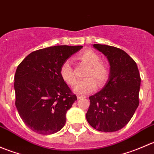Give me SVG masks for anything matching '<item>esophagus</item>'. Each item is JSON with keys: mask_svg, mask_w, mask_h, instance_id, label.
I'll list each match as a JSON object with an SVG mask.
<instances>
[{"mask_svg": "<svg viewBox=\"0 0 154 154\" xmlns=\"http://www.w3.org/2000/svg\"><path fill=\"white\" fill-rule=\"evenodd\" d=\"M83 97H83V96H82V95H77V98H78V99L83 98Z\"/></svg>", "mask_w": 154, "mask_h": 154, "instance_id": "1", "label": "esophagus"}]
</instances>
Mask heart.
<instances>
[{
  "label": "heart",
  "instance_id": "obj_1",
  "mask_svg": "<svg viewBox=\"0 0 154 154\" xmlns=\"http://www.w3.org/2000/svg\"><path fill=\"white\" fill-rule=\"evenodd\" d=\"M77 59L89 67L86 74V80H79L73 87L74 92L86 94L95 91L97 81L99 85H103L108 79L109 69L106 65L101 63L100 57L91 50H84L77 55ZM62 78L69 86H73L76 81V76L72 66L66 61L60 67Z\"/></svg>",
  "mask_w": 154,
  "mask_h": 154
}]
</instances>
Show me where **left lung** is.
<instances>
[{
    "instance_id": "8db88e82",
    "label": "left lung",
    "mask_w": 154,
    "mask_h": 154,
    "mask_svg": "<svg viewBox=\"0 0 154 154\" xmlns=\"http://www.w3.org/2000/svg\"><path fill=\"white\" fill-rule=\"evenodd\" d=\"M110 65L105 86L90 96L86 120L93 128L112 133L127 125L139 106L141 77L136 62L123 50L106 45L94 44Z\"/></svg>"
}]
</instances>
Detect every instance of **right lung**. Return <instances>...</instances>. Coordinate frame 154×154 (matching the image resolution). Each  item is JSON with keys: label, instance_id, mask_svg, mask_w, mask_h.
Wrapping results in <instances>:
<instances>
[{"label": "right lung", "instance_id": "right-lung-1", "mask_svg": "<svg viewBox=\"0 0 154 154\" xmlns=\"http://www.w3.org/2000/svg\"><path fill=\"white\" fill-rule=\"evenodd\" d=\"M83 46L57 45L30 53L15 74V106L30 130L50 135L60 131L66 112L77 100L60 74L64 62Z\"/></svg>", "mask_w": 154, "mask_h": 154}]
</instances>
